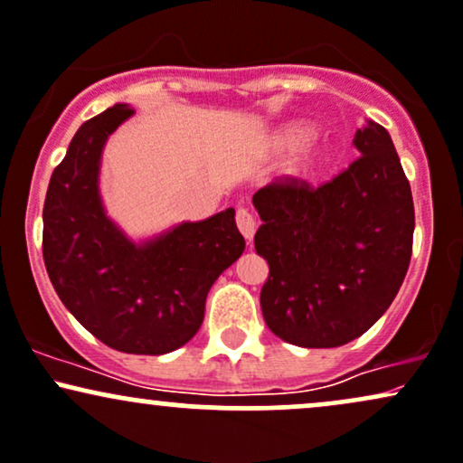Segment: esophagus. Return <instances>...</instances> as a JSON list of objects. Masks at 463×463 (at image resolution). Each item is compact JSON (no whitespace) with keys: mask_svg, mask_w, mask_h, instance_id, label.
<instances>
[{"mask_svg":"<svg viewBox=\"0 0 463 463\" xmlns=\"http://www.w3.org/2000/svg\"><path fill=\"white\" fill-rule=\"evenodd\" d=\"M237 228H239V232L248 239V241H252L254 231H256V222H254V215L250 213L248 209L237 211Z\"/></svg>","mask_w":463,"mask_h":463,"instance_id":"obj_1","label":"esophagus"}]
</instances>
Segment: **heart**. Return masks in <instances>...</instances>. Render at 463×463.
<instances>
[{"instance_id": "1", "label": "heart", "mask_w": 463, "mask_h": 463, "mask_svg": "<svg viewBox=\"0 0 463 463\" xmlns=\"http://www.w3.org/2000/svg\"><path fill=\"white\" fill-rule=\"evenodd\" d=\"M313 127L308 122H282L265 136L263 148L267 155H292L280 168V181L288 185H304L319 175L327 161V148L321 140L313 137Z\"/></svg>"}]
</instances>
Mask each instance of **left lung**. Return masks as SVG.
Wrapping results in <instances>:
<instances>
[{
    "label": "left lung",
    "instance_id": "8db88e82",
    "mask_svg": "<svg viewBox=\"0 0 463 463\" xmlns=\"http://www.w3.org/2000/svg\"><path fill=\"white\" fill-rule=\"evenodd\" d=\"M355 159L326 185H267L252 203L263 224L256 254L269 265L260 288L267 327L308 349L341 347L392 304L414 237L411 189L391 133L366 120Z\"/></svg>",
    "mask_w": 463,
    "mask_h": 463
}]
</instances>
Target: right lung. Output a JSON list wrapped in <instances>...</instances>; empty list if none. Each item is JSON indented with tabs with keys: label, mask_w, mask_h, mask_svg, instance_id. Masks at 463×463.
I'll return each instance as SVG.
<instances>
[{
	"label": "right lung",
	"mask_w": 463,
	"mask_h": 463,
	"mask_svg": "<svg viewBox=\"0 0 463 463\" xmlns=\"http://www.w3.org/2000/svg\"><path fill=\"white\" fill-rule=\"evenodd\" d=\"M136 111L114 105L86 120L53 170L43 256L66 310L125 354L161 355L192 341L209 288L241 256L235 209L133 241L105 211L99 176L109 136Z\"/></svg>",
	"instance_id": "add662e5"
}]
</instances>
